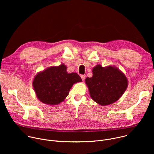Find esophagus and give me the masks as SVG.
<instances>
[{
  "label": "esophagus",
  "mask_w": 154,
  "mask_h": 154,
  "mask_svg": "<svg viewBox=\"0 0 154 154\" xmlns=\"http://www.w3.org/2000/svg\"><path fill=\"white\" fill-rule=\"evenodd\" d=\"M81 78H82V80L83 81H84L85 80V77H86V76H85V75H81Z\"/></svg>",
  "instance_id": "1"
}]
</instances>
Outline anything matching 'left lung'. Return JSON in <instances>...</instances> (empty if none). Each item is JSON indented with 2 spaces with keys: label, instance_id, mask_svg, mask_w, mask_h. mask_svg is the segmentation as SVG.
<instances>
[{
  "label": "left lung",
  "instance_id": "8db88e82",
  "mask_svg": "<svg viewBox=\"0 0 154 154\" xmlns=\"http://www.w3.org/2000/svg\"><path fill=\"white\" fill-rule=\"evenodd\" d=\"M93 77H86L85 83L92 99L102 106L117 101L128 86L125 74L114 66L102 67L97 64L93 68Z\"/></svg>",
  "mask_w": 154,
  "mask_h": 154
}]
</instances>
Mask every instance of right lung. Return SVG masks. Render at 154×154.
I'll use <instances>...</instances> for the list:
<instances>
[{"instance_id":"1","label":"right lung","mask_w":154,"mask_h":154,"mask_svg":"<svg viewBox=\"0 0 154 154\" xmlns=\"http://www.w3.org/2000/svg\"><path fill=\"white\" fill-rule=\"evenodd\" d=\"M63 63L52 66L39 72L32 84L38 100L49 105H55L63 102L69 94L74 84L82 81L75 72L68 73Z\"/></svg>"}]
</instances>
